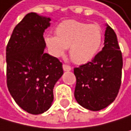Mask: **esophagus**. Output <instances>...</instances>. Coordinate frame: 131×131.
<instances>
[{
  "label": "esophagus",
  "instance_id": "34e87169",
  "mask_svg": "<svg viewBox=\"0 0 131 131\" xmlns=\"http://www.w3.org/2000/svg\"><path fill=\"white\" fill-rule=\"evenodd\" d=\"M63 71L67 72V71H71L72 68L70 66H68V65H67V64H63Z\"/></svg>",
  "mask_w": 131,
  "mask_h": 131
}]
</instances>
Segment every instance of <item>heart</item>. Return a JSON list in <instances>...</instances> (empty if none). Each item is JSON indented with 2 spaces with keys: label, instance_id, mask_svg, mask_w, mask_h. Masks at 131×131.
I'll return each instance as SVG.
<instances>
[{
  "label": "heart",
  "instance_id": "1",
  "mask_svg": "<svg viewBox=\"0 0 131 131\" xmlns=\"http://www.w3.org/2000/svg\"><path fill=\"white\" fill-rule=\"evenodd\" d=\"M55 36L46 35L45 43L52 55L59 58L69 48V54L77 64L91 61L100 51L104 32L98 24H89L75 19L61 22L55 28Z\"/></svg>",
  "mask_w": 131,
  "mask_h": 131
}]
</instances>
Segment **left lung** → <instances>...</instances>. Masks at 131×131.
Segmentation results:
<instances>
[{"mask_svg": "<svg viewBox=\"0 0 131 131\" xmlns=\"http://www.w3.org/2000/svg\"><path fill=\"white\" fill-rule=\"evenodd\" d=\"M104 46L91 62L74 68V96L86 109L100 111L113 103L122 83V55L113 29L106 25Z\"/></svg>", "mask_w": 131, "mask_h": 131, "instance_id": "obj_1", "label": "left lung"}]
</instances>
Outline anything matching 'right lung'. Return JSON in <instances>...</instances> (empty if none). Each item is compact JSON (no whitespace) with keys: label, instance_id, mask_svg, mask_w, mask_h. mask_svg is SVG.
Masks as SVG:
<instances>
[{"label":"right lung","instance_id":"1","mask_svg":"<svg viewBox=\"0 0 131 131\" xmlns=\"http://www.w3.org/2000/svg\"><path fill=\"white\" fill-rule=\"evenodd\" d=\"M50 20L27 14L14 27L6 47L8 90L22 109L34 115L51 107L53 89L63 74L62 63L45 53L43 35Z\"/></svg>","mask_w":131,"mask_h":131}]
</instances>
